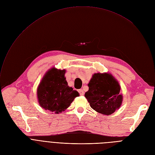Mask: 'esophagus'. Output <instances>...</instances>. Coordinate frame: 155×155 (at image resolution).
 I'll return each mask as SVG.
<instances>
[{
    "instance_id": "obj_1",
    "label": "esophagus",
    "mask_w": 155,
    "mask_h": 155,
    "mask_svg": "<svg viewBox=\"0 0 155 155\" xmlns=\"http://www.w3.org/2000/svg\"><path fill=\"white\" fill-rule=\"evenodd\" d=\"M78 91H79V94H80V95H81V96H83V95H84V91L83 90H78Z\"/></svg>"
}]
</instances>
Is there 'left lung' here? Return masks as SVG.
<instances>
[{
    "label": "left lung",
    "mask_w": 155,
    "mask_h": 155,
    "mask_svg": "<svg viewBox=\"0 0 155 155\" xmlns=\"http://www.w3.org/2000/svg\"><path fill=\"white\" fill-rule=\"evenodd\" d=\"M88 87L89 90L84 96L95 111L104 115H111L120 107L122 101L120 87L111 74H94Z\"/></svg>",
    "instance_id": "8db88e82"
}]
</instances>
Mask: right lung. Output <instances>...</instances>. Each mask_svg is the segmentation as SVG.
I'll return each mask as SVG.
<instances>
[{"instance_id":"obj_1","label":"right lung","mask_w":155,"mask_h":155,"mask_svg":"<svg viewBox=\"0 0 155 155\" xmlns=\"http://www.w3.org/2000/svg\"><path fill=\"white\" fill-rule=\"evenodd\" d=\"M65 70L52 68L42 79L38 87L40 105L45 110L61 113L67 109L79 93L68 86L64 76Z\"/></svg>"}]
</instances>
